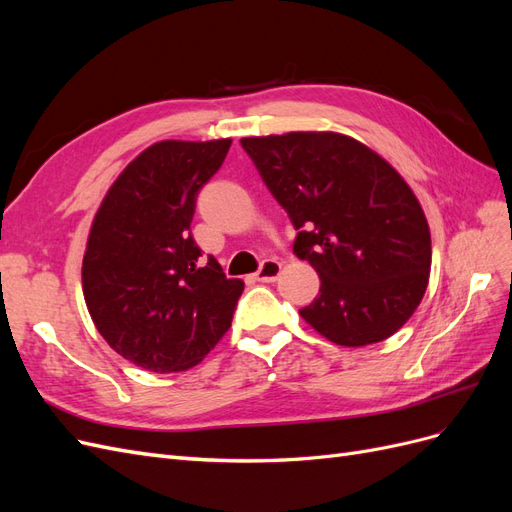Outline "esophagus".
<instances>
[{
    "mask_svg": "<svg viewBox=\"0 0 512 512\" xmlns=\"http://www.w3.org/2000/svg\"><path fill=\"white\" fill-rule=\"evenodd\" d=\"M280 271H282V265H280V262H277V260H273V258L262 260L260 269L256 271V280H258V282H265V284L275 282L277 277H280Z\"/></svg>",
    "mask_w": 512,
    "mask_h": 512,
    "instance_id": "1",
    "label": "esophagus"
}]
</instances>
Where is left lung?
<instances>
[{
	"label": "left lung",
	"instance_id": "8db88e82",
	"mask_svg": "<svg viewBox=\"0 0 512 512\" xmlns=\"http://www.w3.org/2000/svg\"><path fill=\"white\" fill-rule=\"evenodd\" d=\"M241 147L299 230L294 254L320 277L301 318L348 348L404 327L427 290L431 235L397 170L335 132L252 136Z\"/></svg>",
	"mask_w": 512,
	"mask_h": 512
}]
</instances>
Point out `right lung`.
Masks as SVG:
<instances>
[{"instance_id":"1","label":"right lung","mask_w":512,"mask_h":512,"mask_svg":"<svg viewBox=\"0 0 512 512\" xmlns=\"http://www.w3.org/2000/svg\"><path fill=\"white\" fill-rule=\"evenodd\" d=\"M230 138L162 141L134 158L106 192L83 258V294L96 329L123 359L185 371L228 331L241 280L192 237L196 198L218 173Z\"/></svg>"}]
</instances>
